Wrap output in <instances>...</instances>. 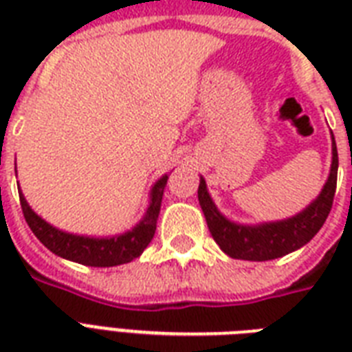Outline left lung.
I'll use <instances>...</instances> for the list:
<instances>
[{"label": "left lung", "mask_w": 352, "mask_h": 352, "mask_svg": "<svg viewBox=\"0 0 352 352\" xmlns=\"http://www.w3.org/2000/svg\"><path fill=\"white\" fill-rule=\"evenodd\" d=\"M336 177H338V151H336V142L333 137V164H331L327 182L322 193L294 217L256 226L232 223L215 208L203 177H201L197 190L199 204L206 217L210 234L225 254L234 259H245V261H268V259H276V257L287 256L290 252L298 250L320 232L329 212L333 208Z\"/></svg>", "instance_id": "obj_1"}]
</instances>
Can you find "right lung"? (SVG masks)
<instances>
[{
	"label": "right lung",
	"instance_id": "right-lung-1",
	"mask_svg": "<svg viewBox=\"0 0 352 352\" xmlns=\"http://www.w3.org/2000/svg\"><path fill=\"white\" fill-rule=\"evenodd\" d=\"M166 182H168V175H162L159 181L155 182V186L151 188L149 206L142 221L133 230L115 235V237H84V235H74L58 230V228L45 223L40 215H36L30 210L19 186L18 192L27 225L32 230V234L52 254H56L63 259H69V261L87 265V267H117V265L129 263L135 257L140 256L144 248L153 239Z\"/></svg>",
	"mask_w": 352,
	"mask_h": 352
}]
</instances>
